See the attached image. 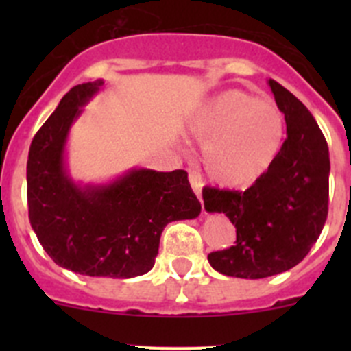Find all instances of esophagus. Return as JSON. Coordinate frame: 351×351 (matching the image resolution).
<instances>
[{"label":"esophagus","mask_w":351,"mask_h":351,"mask_svg":"<svg viewBox=\"0 0 351 351\" xmlns=\"http://www.w3.org/2000/svg\"><path fill=\"white\" fill-rule=\"evenodd\" d=\"M189 180H190V185H192L193 192H195L197 198L202 197V189H204V182H202L200 175L195 171H190L189 173Z\"/></svg>","instance_id":"1"}]
</instances>
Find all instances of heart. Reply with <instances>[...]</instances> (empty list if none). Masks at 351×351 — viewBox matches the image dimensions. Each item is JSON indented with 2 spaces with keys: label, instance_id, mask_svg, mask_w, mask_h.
Segmentation results:
<instances>
[{
  "label": "heart",
  "instance_id": "heart-1",
  "mask_svg": "<svg viewBox=\"0 0 351 351\" xmlns=\"http://www.w3.org/2000/svg\"><path fill=\"white\" fill-rule=\"evenodd\" d=\"M189 132L204 143L205 173L219 185L241 189L265 175L280 153L285 117L271 101L241 90H226L190 117Z\"/></svg>",
  "mask_w": 351,
  "mask_h": 351
}]
</instances>
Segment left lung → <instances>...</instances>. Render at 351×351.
<instances>
[{"mask_svg":"<svg viewBox=\"0 0 351 351\" xmlns=\"http://www.w3.org/2000/svg\"><path fill=\"white\" fill-rule=\"evenodd\" d=\"M285 115L287 139L265 175L244 192L205 186L204 207L224 214L236 244L208 254L219 274L265 278L290 270L317 241L328 217L329 151L313 113L277 81L268 80Z\"/></svg>","mask_w":351,"mask_h":351,"instance_id":"left-lung-1","label":"left lung"}]
</instances>
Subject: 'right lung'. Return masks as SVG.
Returning <instances> with one entry per match:
<instances>
[{
	"label": "right lung",
	"mask_w": 351,
	"mask_h": 351,
	"mask_svg": "<svg viewBox=\"0 0 351 351\" xmlns=\"http://www.w3.org/2000/svg\"><path fill=\"white\" fill-rule=\"evenodd\" d=\"M104 84L71 88L35 134L27 161L28 217L59 267L88 277L132 278L154 267L166 224L198 217L202 205L183 169L130 168L105 183L71 176V127Z\"/></svg>",
	"instance_id": "1"
}]
</instances>
